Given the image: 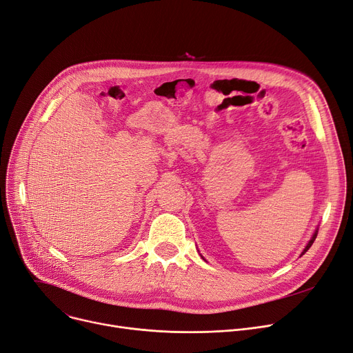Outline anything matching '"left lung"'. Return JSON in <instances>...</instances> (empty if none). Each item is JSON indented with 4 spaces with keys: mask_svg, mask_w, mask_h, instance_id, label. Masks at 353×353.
<instances>
[{
    "mask_svg": "<svg viewBox=\"0 0 353 353\" xmlns=\"http://www.w3.org/2000/svg\"><path fill=\"white\" fill-rule=\"evenodd\" d=\"M318 230H319V228H316V229H314V232H313V234H312V237H310V240H309V242H307V245L305 246V249L302 250V253H301V256H303L307 250H309V248L313 245V242H314V239H316V236H318ZM201 256V254H200ZM201 259H203V261H206V259L205 257H203L201 256Z\"/></svg>",
    "mask_w": 353,
    "mask_h": 353,
    "instance_id": "obj_1",
    "label": "left lung"
}]
</instances>
